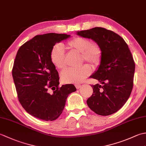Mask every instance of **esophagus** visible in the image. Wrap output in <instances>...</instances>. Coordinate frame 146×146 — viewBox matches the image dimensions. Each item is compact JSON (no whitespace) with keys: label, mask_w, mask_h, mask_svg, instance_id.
Returning <instances> with one entry per match:
<instances>
[{"label":"esophagus","mask_w":146,"mask_h":146,"mask_svg":"<svg viewBox=\"0 0 146 146\" xmlns=\"http://www.w3.org/2000/svg\"><path fill=\"white\" fill-rule=\"evenodd\" d=\"M75 87L76 88V89L80 88V87H81V86H82L80 84H75Z\"/></svg>","instance_id":"34e87169"}]
</instances>
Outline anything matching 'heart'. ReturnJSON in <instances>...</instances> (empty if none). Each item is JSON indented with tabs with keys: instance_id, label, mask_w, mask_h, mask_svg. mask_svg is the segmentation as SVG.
Wrapping results in <instances>:
<instances>
[{
	"instance_id": "b5f03b06",
	"label": "heart",
	"mask_w": 146,
	"mask_h": 146,
	"mask_svg": "<svg viewBox=\"0 0 146 146\" xmlns=\"http://www.w3.org/2000/svg\"><path fill=\"white\" fill-rule=\"evenodd\" d=\"M67 48L71 51L81 54V63H88L93 68L100 65L102 58V49L100 45L86 37L76 36L66 43ZM51 63L59 70L66 67L65 54L60 44H56L50 52ZM91 68L88 65H83L76 69H66L61 73V80L64 83H79L84 81L90 75Z\"/></svg>"
}]
</instances>
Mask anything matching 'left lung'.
<instances>
[{
    "instance_id": "obj_1",
    "label": "left lung",
    "mask_w": 146,
    "mask_h": 146,
    "mask_svg": "<svg viewBox=\"0 0 146 146\" xmlns=\"http://www.w3.org/2000/svg\"><path fill=\"white\" fill-rule=\"evenodd\" d=\"M77 35L98 43L103 52L98 69L90 76L101 85H92L94 92L86 100L88 106L100 115L115 113L127 101L133 88L135 63L129 46L122 37L104 27Z\"/></svg>"
}]
</instances>
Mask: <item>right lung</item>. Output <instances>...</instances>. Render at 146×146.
Wrapping results in <instances>:
<instances>
[{
	"mask_svg": "<svg viewBox=\"0 0 146 146\" xmlns=\"http://www.w3.org/2000/svg\"><path fill=\"white\" fill-rule=\"evenodd\" d=\"M66 34L37 35L19 49L12 68L18 100L32 116L52 121L63 111L68 95L76 89L72 84L59 86V75L50 52L56 43L69 38Z\"/></svg>",
	"mask_w": 146,
	"mask_h": 146,
	"instance_id": "add662e5",
	"label": "right lung"
}]
</instances>
